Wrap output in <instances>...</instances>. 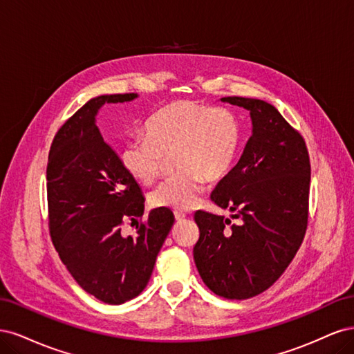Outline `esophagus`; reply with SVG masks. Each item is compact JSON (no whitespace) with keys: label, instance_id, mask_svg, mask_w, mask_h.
<instances>
[{"label":"esophagus","instance_id":"34e87169","mask_svg":"<svg viewBox=\"0 0 354 354\" xmlns=\"http://www.w3.org/2000/svg\"><path fill=\"white\" fill-rule=\"evenodd\" d=\"M174 217H176V220H177V221H181V220H185L187 216H186L185 212H181V211H176V212H174Z\"/></svg>","mask_w":354,"mask_h":354}]
</instances>
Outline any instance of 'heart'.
I'll return each mask as SVG.
<instances>
[{"label": "heart", "instance_id": "obj_1", "mask_svg": "<svg viewBox=\"0 0 354 354\" xmlns=\"http://www.w3.org/2000/svg\"><path fill=\"white\" fill-rule=\"evenodd\" d=\"M146 138H133L121 149V164L134 180L151 185L160 171V156L174 153L178 173L149 195L153 208L186 211L203 192V180L216 183L229 173L238 155L241 124L226 108L177 100L149 118Z\"/></svg>", "mask_w": 354, "mask_h": 354}]
</instances>
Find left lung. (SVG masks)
<instances>
[{"label": "left lung", "mask_w": 354, "mask_h": 354, "mask_svg": "<svg viewBox=\"0 0 354 354\" xmlns=\"http://www.w3.org/2000/svg\"><path fill=\"white\" fill-rule=\"evenodd\" d=\"M250 112L251 137L211 199L232 218L198 211L196 269L214 294L246 299L270 288L292 261L308 217L307 147L273 104L260 99L223 97Z\"/></svg>", "instance_id": "left-lung-1"}]
</instances>
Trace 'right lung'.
I'll return each instance as SVG.
<instances>
[{"label":"right lung","instance_id":"1","mask_svg":"<svg viewBox=\"0 0 354 354\" xmlns=\"http://www.w3.org/2000/svg\"><path fill=\"white\" fill-rule=\"evenodd\" d=\"M137 97L103 94L88 100L57 131L48 155L53 243L77 283L106 304H122L143 291L174 224L173 211L156 208L134 238L121 234L124 220L143 216L145 196L104 142L97 115L104 104Z\"/></svg>","mask_w":354,"mask_h":354}]
</instances>
